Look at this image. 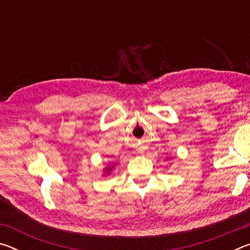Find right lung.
<instances>
[{
    "label": "right lung",
    "mask_w": 250,
    "mask_h": 250,
    "mask_svg": "<svg viewBox=\"0 0 250 250\" xmlns=\"http://www.w3.org/2000/svg\"><path fill=\"white\" fill-rule=\"evenodd\" d=\"M112 170V167H107V170H105V172H107V173H109L110 171H111Z\"/></svg>",
    "instance_id": "add662e5"
}]
</instances>
